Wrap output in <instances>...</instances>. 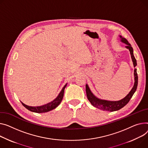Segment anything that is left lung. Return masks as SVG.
<instances>
[{
	"instance_id": "1",
	"label": "left lung",
	"mask_w": 148,
	"mask_h": 148,
	"mask_svg": "<svg viewBox=\"0 0 148 148\" xmlns=\"http://www.w3.org/2000/svg\"><path fill=\"white\" fill-rule=\"evenodd\" d=\"M120 38V41L122 43H125L127 45L125 47L129 49L132 60L133 61V64L134 65V67H135L137 65V62L136 60L134 58V56L133 55V49L131 45L129 43L127 40V39L121 36H119ZM134 83L133 88L130 92L127 94V95L124 97L123 99L120 100V101H107V100H103L97 97L96 96L93 95V93L90 90L89 87H88V84H86V95L88 100L91 103V104L98 108V109L102 110L103 111H110L113 112L115 111H118L120 110L121 108H123L125 105H127L130 100L131 98L132 97L133 94L136 92L137 87V84H138V76H137V69L134 68Z\"/></svg>"
}]
</instances>
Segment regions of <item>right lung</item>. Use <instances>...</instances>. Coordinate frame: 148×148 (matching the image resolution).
<instances>
[{
  "mask_svg": "<svg viewBox=\"0 0 148 148\" xmlns=\"http://www.w3.org/2000/svg\"><path fill=\"white\" fill-rule=\"evenodd\" d=\"M66 85H67V83L64 86L60 93H59L58 96L53 101H51V102H49L45 105H43L42 106H30L24 104L22 102L21 103L25 108H27L28 110L32 112H34L36 113H43V112H49L52 110H54L55 108H56L61 103L64 96L65 88L66 87Z\"/></svg>",
  "mask_w": 148,
  "mask_h": 148,
  "instance_id": "obj_1",
  "label": "right lung"
}]
</instances>
